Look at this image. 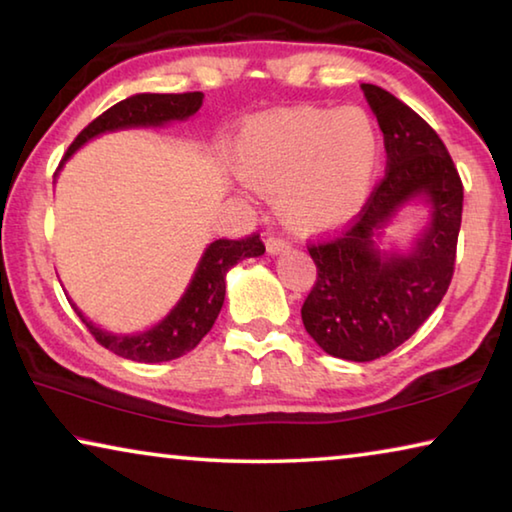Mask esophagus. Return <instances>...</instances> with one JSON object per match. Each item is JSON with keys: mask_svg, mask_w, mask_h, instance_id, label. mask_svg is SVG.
I'll return each mask as SVG.
<instances>
[{"mask_svg": "<svg viewBox=\"0 0 512 512\" xmlns=\"http://www.w3.org/2000/svg\"><path fill=\"white\" fill-rule=\"evenodd\" d=\"M291 248L289 239L282 237V235H271L266 239V250L271 255H277V253H287V250Z\"/></svg>", "mask_w": 512, "mask_h": 512, "instance_id": "obj_1", "label": "esophagus"}]
</instances>
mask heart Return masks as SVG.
I'll list each match as a JSON object with an SVG mask.
<instances>
[{
    "mask_svg": "<svg viewBox=\"0 0 512 512\" xmlns=\"http://www.w3.org/2000/svg\"><path fill=\"white\" fill-rule=\"evenodd\" d=\"M377 160V126L359 106L262 112L246 121L230 153L244 183L277 189L280 214L298 230L350 219L366 201Z\"/></svg>",
    "mask_w": 512,
    "mask_h": 512,
    "instance_id": "1",
    "label": "heart"
}]
</instances>
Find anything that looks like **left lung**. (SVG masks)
I'll list each match as a JSON object with an SVG mask.
<instances>
[{
  "label": "left lung",
  "mask_w": 512,
  "mask_h": 512,
  "mask_svg": "<svg viewBox=\"0 0 512 512\" xmlns=\"http://www.w3.org/2000/svg\"><path fill=\"white\" fill-rule=\"evenodd\" d=\"M361 88L384 133L388 167L343 230L309 241L316 282L300 311L311 339L348 361L384 357L433 314L452 282L463 214L461 176L438 133L391 92ZM420 193L434 207L432 225L413 254L384 260L371 232Z\"/></svg>",
  "instance_id": "8db88e82"
}]
</instances>
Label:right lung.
Listing matches in <instances>:
<instances>
[{
	"label": "right lung",
	"instance_id": "right-lung-1",
	"mask_svg": "<svg viewBox=\"0 0 512 512\" xmlns=\"http://www.w3.org/2000/svg\"><path fill=\"white\" fill-rule=\"evenodd\" d=\"M203 94L201 92H183V94H135L124 101L115 103L106 112L90 121L83 131L76 135V140L69 144L65 160L72 155L81 144L92 140L94 135L117 131V128L131 126H160L171 119H187L201 108ZM264 244L257 232L241 239H216L214 244L207 246L205 255L198 264L194 280L180 298L171 314L155 325L149 332L135 336H115L103 329L94 327L90 320H85L79 309L74 307L76 314L94 336V341L103 348L119 354V357L142 361V363H160L171 361L194 350L201 343L203 336L210 332L216 316L223 307L225 298V273L230 266L246 257H257L264 253Z\"/></svg>",
	"mask_w": 512,
	"mask_h": 512
}]
</instances>
